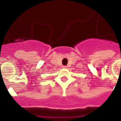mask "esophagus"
<instances>
[{
	"label": "esophagus",
	"mask_w": 121,
	"mask_h": 121,
	"mask_svg": "<svg viewBox=\"0 0 121 121\" xmlns=\"http://www.w3.org/2000/svg\"><path fill=\"white\" fill-rule=\"evenodd\" d=\"M67 66H65V65H64V66H62V68H67Z\"/></svg>",
	"instance_id": "1"
}]
</instances>
